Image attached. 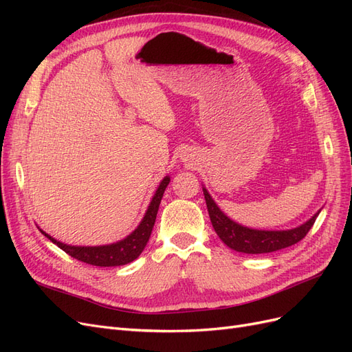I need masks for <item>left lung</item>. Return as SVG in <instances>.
Wrapping results in <instances>:
<instances>
[{
  "label": "left lung",
  "mask_w": 352,
  "mask_h": 352,
  "mask_svg": "<svg viewBox=\"0 0 352 352\" xmlns=\"http://www.w3.org/2000/svg\"><path fill=\"white\" fill-rule=\"evenodd\" d=\"M202 190H204V198L207 202L211 225L214 228L219 238L225 242L229 248L243 254H265L291 247V245L300 242L307 235L308 230L313 228L318 212H320L317 211L310 220L304 223V225L289 230L251 229L229 219L225 212L217 207L214 199L208 194V190L206 188H202Z\"/></svg>",
  "instance_id": "obj_1"
}]
</instances>
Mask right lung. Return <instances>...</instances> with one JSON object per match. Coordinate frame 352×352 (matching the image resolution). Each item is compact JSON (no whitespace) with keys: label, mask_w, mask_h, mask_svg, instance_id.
Listing matches in <instances>:
<instances>
[{"label":"right lung","mask_w":352,"mask_h":352,"mask_svg":"<svg viewBox=\"0 0 352 352\" xmlns=\"http://www.w3.org/2000/svg\"><path fill=\"white\" fill-rule=\"evenodd\" d=\"M170 182V176H166L162 182H160L155 194L146 208L144 219L141 220L140 226H138L131 235H127L124 239L114 242L110 245H100V247H76V245H67L63 243L44 230H41L42 235H45L51 242H54L58 248H61L66 254L72 255L73 258L83 261L92 265H100V267H114V265H124L140 257V254L144 251L145 245L151 236V232L155 223V217L158 212L160 202H162L163 194Z\"/></svg>","instance_id":"right-lung-1"}]
</instances>
